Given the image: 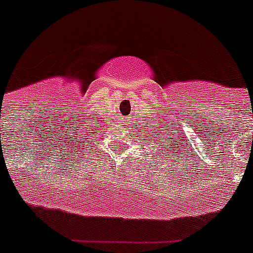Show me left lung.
<instances>
[{
    "mask_svg": "<svg viewBox=\"0 0 253 253\" xmlns=\"http://www.w3.org/2000/svg\"><path fill=\"white\" fill-rule=\"evenodd\" d=\"M159 144L162 147H159L160 148V156L162 158H158L159 160H162V164L164 160H170V159H177V156H178V154L181 155V151H178V148H180V144H177V142L178 140H176V138H173V136H170L169 135V132H167V135H160V132H159ZM177 148V150H176L175 148ZM173 167H174V164H173Z\"/></svg>",
    "mask_w": 253,
    "mask_h": 253,
    "instance_id": "1",
    "label": "left lung"
}]
</instances>
